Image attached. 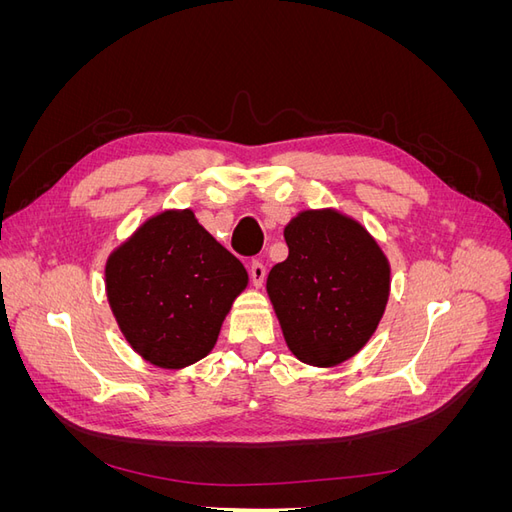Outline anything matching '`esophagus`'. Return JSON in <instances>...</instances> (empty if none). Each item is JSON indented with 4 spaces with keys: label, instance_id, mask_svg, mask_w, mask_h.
<instances>
[{
    "label": "esophagus",
    "instance_id": "34e87169",
    "mask_svg": "<svg viewBox=\"0 0 512 512\" xmlns=\"http://www.w3.org/2000/svg\"><path fill=\"white\" fill-rule=\"evenodd\" d=\"M250 275H252V282H254V286H256V288H260V286H262V282H265V277H267V267L262 265L260 260H254L252 265H250Z\"/></svg>",
    "mask_w": 512,
    "mask_h": 512
}]
</instances>
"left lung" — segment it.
I'll list each match as a JSON object with an SVG mask.
<instances>
[{"label": "left lung", "mask_w": 512, "mask_h": 512, "mask_svg": "<svg viewBox=\"0 0 512 512\" xmlns=\"http://www.w3.org/2000/svg\"><path fill=\"white\" fill-rule=\"evenodd\" d=\"M288 258L267 277L284 339L299 361L333 367L374 335L391 269L369 232L333 209L303 211L286 230Z\"/></svg>", "instance_id": "1"}]
</instances>
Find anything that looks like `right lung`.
Returning a JSON list of instances; mask_svg holds the SVG:
<instances>
[{"label": "right lung", "mask_w": 512, "mask_h": 512, "mask_svg": "<svg viewBox=\"0 0 512 512\" xmlns=\"http://www.w3.org/2000/svg\"><path fill=\"white\" fill-rule=\"evenodd\" d=\"M245 286L241 260L190 209L147 220L106 262V294L121 333L145 361L164 369L211 352Z\"/></svg>", "instance_id": "1"}]
</instances>
